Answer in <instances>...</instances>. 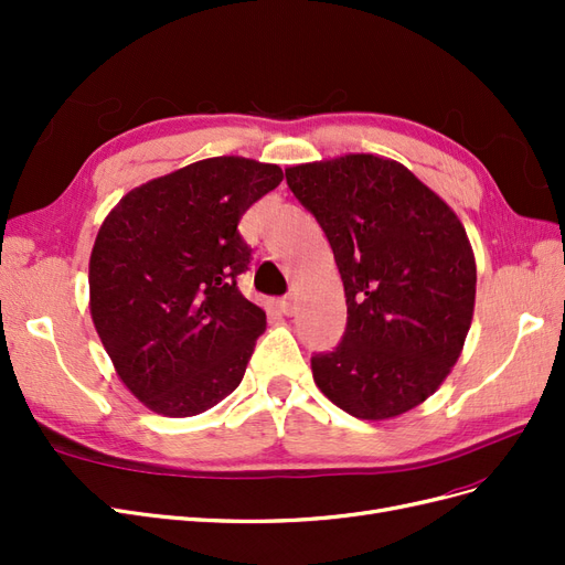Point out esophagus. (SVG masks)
Instances as JSON below:
<instances>
[{
	"instance_id": "esophagus-1",
	"label": "esophagus",
	"mask_w": 565,
	"mask_h": 565,
	"mask_svg": "<svg viewBox=\"0 0 565 565\" xmlns=\"http://www.w3.org/2000/svg\"><path fill=\"white\" fill-rule=\"evenodd\" d=\"M280 311H282L285 316H295V313H297V297H295V295L282 297V299H280Z\"/></svg>"
}]
</instances>
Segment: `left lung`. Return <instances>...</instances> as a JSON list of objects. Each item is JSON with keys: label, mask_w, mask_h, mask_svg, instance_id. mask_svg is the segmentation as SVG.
Returning a JSON list of instances; mask_svg holds the SVG:
<instances>
[{"label": "left lung", "mask_w": 565, "mask_h": 565, "mask_svg": "<svg viewBox=\"0 0 565 565\" xmlns=\"http://www.w3.org/2000/svg\"><path fill=\"white\" fill-rule=\"evenodd\" d=\"M344 282L347 332L313 355V382L344 413L382 422L422 405L465 349L476 259L450 204L396 160L349 152L285 169Z\"/></svg>", "instance_id": "1"}]
</instances>
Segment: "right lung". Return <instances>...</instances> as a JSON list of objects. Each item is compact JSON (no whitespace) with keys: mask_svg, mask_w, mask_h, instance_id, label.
Here are the masks:
<instances>
[{"mask_svg":"<svg viewBox=\"0 0 565 565\" xmlns=\"http://www.w3.org/2000/svg\"><path fill=\"white\" fill-rule=\"evenodd\" d=\"M282 169L241 156L150 179L104 218L89 256V311L117 377L162 417L224 401L266 330V311L235 278L252 249L243 214Z\"/></svg>","mask_w":565,"mask_h":565,"instance_id":"add662e5","label":"right lung"}]
</instances>
